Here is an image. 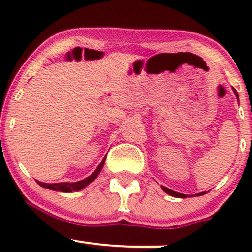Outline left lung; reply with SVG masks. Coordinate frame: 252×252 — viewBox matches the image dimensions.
Wrapping results in <instances>:
<instances>
[{
  "label": "left lung",
  "instance_id": "left-lung-1",
  "mask_svg": "<svg viewBox=\"0 0 252 252\" xmlns=\"http://www.w3.org/2000/svg\"><path fill=\"white\" fill-rule=\"evenodd\" d=\"M233 91H235V94H236L237 99H239V98H238V94H237V91H236L235 89H233ZM162 189L164 190V192L168 193V194H169V195H172V196H176V198H187V195H186V194H181V193L174 192V190H172V189H167V187H164V186H162ZM202 194H205V192L198 193V194H196V195H202Z\"/></svg>",
  "mask_w": 252,
  "mask_h": 252
}]
</instances>
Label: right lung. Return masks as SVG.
<instances>
[{"label":"right lung","instance_id":"1","mask_svg":"<svg viewBox=\"0 0 252 252\" xmlns=\"http://www.w3.org/2000/svg\"><path fill=\"white\" fill-rule=\"evenodd\" d=\"M105 158H103V161L100 162L99 166L97 167V169L92 173L89 178L84 179L82 181H78V182H58V184H45V182H40L37 181V184L40 185L41 187H45L47 189H53V190H59V192H65V193H71V192H77V190L83 189L84 187H86L90 182H92L94 179L97 178L98 174L100 173L102 170L104 162H105Z\"/></svg>","mask_w":252,"mask_h":252}]
</instances>
